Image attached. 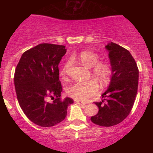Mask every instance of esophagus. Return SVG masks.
<instances>
[{
  "mask_svg": "<svg viewBox=\"0 0 153 153\" xmlns=\"http://www.w3.org/2000/svg\"><path fill=\"white\" fill-rule=\"evenodd\" d=\"M75 102L78 103V104H80L81 106H82L83 107H85L86 106V104L84 102H83V101H78V100H76V101H75Z\"/></svg>",
  "mask_w": 153,
  "mask_h": 153,
  "instance_id": "esophagus-1",
  "label": "esophagus"
}]
</instances>
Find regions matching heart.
<instances>
[{
	"instance_id": "heart-1",
	"label": "heart",
	"mask_w": 153,
	"mask_h": 153,
	"mask_svg": "<svg viewBox=\"0 0 153 153\" xmlns=\"http://www.w3.org/2000/svg\"><path fill=\"white\" fill-rule=\"evenodd\" d=\"M79 61L88 68H91V72L93 76L98 78L103 85H106L110 80L112 75V68L109 64L104 62H99V56L90 51L84 50L78 55ZM69 61L65 64L62 69V75H64ZM99 84L95 80L92 79L86 82H75L67 88L68 96L76 100L86 101L96 95L99 92Z\"/></svg>"
}]
</instances>
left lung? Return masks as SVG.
Instances as JSON below:
<instances>
[{
    "label": "left lung",
    "instance_id": "8db88e82",
    "mask_svg": "<svg viewBox=\"0 0 153 153\" xmlns=\"http://www.w3.org/2000/svg\"><path fill=\"white\" fill-rule=\"evenodd\" d=\"M106 49L109 51L112 78L109 88L102 95L104 100L95 102L99 110L91 117V121L108 127L121 123L130 113L138 91V69L133 57L125 48L111 42Z\"/></svg>",
    "mask_w": 153,
    "mask_h": 153
}]
</instances>
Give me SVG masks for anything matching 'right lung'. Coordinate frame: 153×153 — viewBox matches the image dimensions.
<instances>
[{
  "label": "right lung",
  "instance_id": "obj_1",
  "mask_svg": "<svg viewBox=\"0 0 153 153\" xmlns=\"http://www.w3.org/2000/svg\"><path fill=\"white\" fill-rule=\"evenodd\" d=\"M67 52L63 45L41 44L24 52L15 71L20 106L34 124L49 127L65 119L72 98L61 101L58 64ZM50 98L53 101H48Z\"/></svg>",
  "mask_w": 153,
  "mask_h": 153
}]
</instances>
